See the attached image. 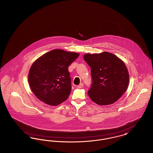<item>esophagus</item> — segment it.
<instances>
[{
  "instance_id": "obj_1",
  "label": "esophagus",
  "mask_w": 153,
  "mask_h": 153,
  "mask_svg": "<svg viewBox=\"0 0 153 153\" xmlns=\"http://www.w3.org/2000/svg\"><path fill=\"white\" fill-rule=\"evenodd\" d=\"M83 84L82 83H81V84H80L79 85H77V88H82L83 87Z\"/></svg>"
}]
</instances>
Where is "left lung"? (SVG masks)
I'll return each instance as SVG.
<instances>
[{
    "mask_svg": "<svg viewBox=\"0 0 153 153\" xmlns=\"http://www.w3.org/2000/svg\"><path fill=\"white\" fill-rule=\"evenodd\" d=\"M84 59L91 69L92 84L88 91L91 99L99 105L116 102L129 84V73L124 62L108 52L85 54Z\"/></svg>",
    "mask_w": 153,
    "mask_h": 153,
    "instance_id": "obj_1",
    "label": "left lung"
}]
</instances>
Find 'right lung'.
<instances>
[{
  "label": "right lung",
  "mask_w": 153,
  "mask_h": 153,
  "mask_svg": "<svg viewBox=\"0 0 153 153\" xmlns=\"http://www.w3.org/2000/svg\"><path fill=\"white\" fill-rule=\"evenodd\" d=\"M79 56L76 53L56 49L36 59L30 69L28 81L38 99L51 106L68 99L72 89L68 67Z\"/></svg>",
  "instance_id": "1"
}]
</instances>
